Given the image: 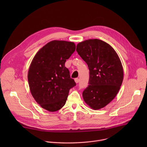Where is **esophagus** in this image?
Here are the masks:
<instances>
[{
    "label": "esophagus",
    "instance_id": "obj_1",
    "mask_svg": "<svg viewBox=\"0 0 147 147\" xmlns=\"http://www.w3.org/2000/svg\"><path fill=\"white\" fill-rule=\"evenodd\" d=\"M74 81H75V82H76V83H78V82H79V78H76L74 79Z\"/></svg>",
    "mask_w": 147,
    "mask_h": 147
}]
</instances>
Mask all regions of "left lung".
<instances>
[{
	"label": "left lung",
	"instance_id": "obj_1",
	"mask_svg": "<svg viewBox=\"0 0 147 147\" xmlns=\"http://www.w3.org/2000/svg\"><path fill=\"white\" fill-rule=\"evenodd\" d=\"M76 51L90 70L89 85L82 92L84 100L92 109H101L114 99L121 86L120 60L110 45L98 39L81 42Z\"/></svg>",
	"mask_w": 147,
	"mask_h": 147
}]
</instances>
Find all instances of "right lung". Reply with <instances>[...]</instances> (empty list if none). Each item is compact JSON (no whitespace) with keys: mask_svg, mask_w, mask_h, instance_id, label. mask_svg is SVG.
I'll use <instances>...</instances> for the list:
<instances>
[{"mask_svg":"<svg viewBox=\"0 0 147 147\" xmlns=\"http://www.w3.org/2000/svg\"><path fill=\"white\" fill-rule=\"evenodd\" d=\"M76 49L74 42L52 40L34 56L28 80L31 93L39 105L50 112L63 107L70 90L76 86L65 62Z\"/></svg>","mask_w":147,"mask_h":147,"instance_id":"right-lung-1","label":"right lung"}]
</instances>
